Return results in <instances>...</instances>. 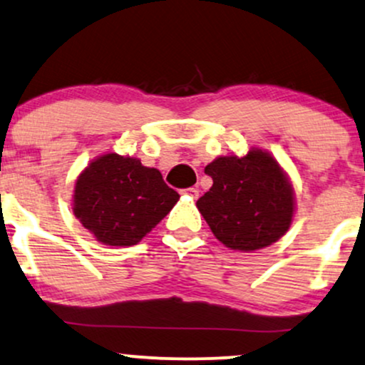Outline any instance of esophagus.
<instances>
[{
	"label": "esophagus",
	"instance_id": "obj_1",
	"mask_svg": "<svg viewBox=\"0 0 365 365\" xmlns=\"http://www.w3.org/2000/svg\"><path fill=\"white\" fill-rule=\"evenodd\" d=\"M184 192H186L187 196H191V198H198L200 190L198 187H187V190H184Z\"/></svg>",
	"mask_w": 365,
	"mask_h": 365
}]
</instances>
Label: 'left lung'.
I'll list each match as a JSON object with an SVG mask.
<instances>
[{
    "label": "left lung",
    "mask_w": 365,
    "mask_h": 365,
    "mask_svg": "<svg viewBox=\"0 0 365 365\" xmlns=\"http://www.w3.org/2000/svg\"><path fill=\"white\" fill-rule=\"evenodd\" d=\"M213 179L196 201L212 232L234 251L252 252L272 246L294 220L295 192L289 174L267 150L217 157L205 167Z\"/></svg>",
    "instance_id": "obj_1"
}]
</instances>
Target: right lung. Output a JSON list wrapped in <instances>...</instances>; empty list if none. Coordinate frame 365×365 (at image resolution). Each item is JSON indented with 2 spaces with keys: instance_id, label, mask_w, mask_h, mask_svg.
<instances>
[{
  "instance_id": "obj_1",
  "label": "right lung",
  "mask_w": 365,
  "mask_h": 365,
  "mask_svg": "<svg viewBox=\"0 0 365 365\" xmlns=\"http://www.w3.org/2000/svg\"><path fill=\"white\" fill-rule=\"evenodd\" d=\"M179 195L140 158L107 152L78 174L71 210L106 246H135L173 210Z\"/></svg>"
}]
</instances>
